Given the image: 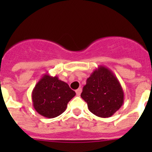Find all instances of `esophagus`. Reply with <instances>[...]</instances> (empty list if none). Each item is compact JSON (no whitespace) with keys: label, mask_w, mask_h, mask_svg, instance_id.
<instances>
[{"label":"esophagus","mask_w":152,"mask_h":152,"mask_svg":"<svg viewBox=\"0 0 152 152\" xmlns=\"http://www.w3.org/2000/svg\"><path fill=\"white\" fill-rule=\"evenodd\" d=\"M82 89L81 88V87H79V88H78L77 90H76V95H77V96H80V94H81V93H82Z\"/></svg>","instance_id":"34e87169"}]
</instances>
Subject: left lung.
<instances>
[{"label":"left lung","instance_id":"1","mask_svg":"<svg viewBox=\"0 0 152 152\" xmlns=\"http://www.w3.org/2000/svg\"><path fill=\"white\" fill-rule=\"evenodd\" d=\"M81 97L93 114L105 118L111 117L121 107L124 93L114 73L100 65L87 78Z\"/></svg>","mask_w":152,"mask_h":152}]
</instances>
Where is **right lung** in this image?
I'll list each match as a JSON object with an SVG mask.
<instances>
[{
  "label": "right lung",
  "instance_id": "add662e5",
  "mask_svg": "<svg viewBox=\"0 0 152 152\" xmlns=\"http://www.w3.org/2000/svg\"><path fill=\"white\" fill-rule=\"evenodd\" d=\"M75 96L66 82L45 73L32 90L31 99L34 108L39 115L53 118L65 111L67 103Z\"/></svg>",
  "mask_w": 152,
  "mask_h": 152
}]
</instances>
